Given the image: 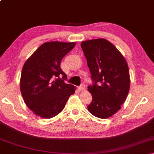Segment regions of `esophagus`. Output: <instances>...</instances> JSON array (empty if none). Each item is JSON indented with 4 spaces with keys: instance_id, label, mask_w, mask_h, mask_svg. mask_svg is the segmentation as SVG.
<instances>
[{
    "instance_id": "1",
    "label": "esophagus",
    "mask_w": 154,
    "mask_h": 154,
    "mask_svg": "<svg viewBox=\"0 0 154 154\" xmlns=\"http://www.w3.org/2000/svg\"><path fill=\"white\" fill-rule=\"evenodd\" d=\"M78 89H79V90H80V91H83V90H85V84H82L81 85H79V87H78Z\"/></svg>"
}]
</instances>
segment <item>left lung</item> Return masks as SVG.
I'll return each instance as SVG.
<instances>
[{"label": "left lung", "mask_w": 154, "mask_h": 154, "mask_svg": "<svg viewBox=\"0 0 154 154\" xmlns=\"http://www.w3.org/2000/svg\"><path fill=\"white\" fill-rule=\"evenodd\" d=\"M92 85L88 87L92 100L88 109L101 119L108 118L121 109L130 89L128 66L124 56L105 38L83 41Z\"/></svg>", "instance_id": "1"}]
</instances>
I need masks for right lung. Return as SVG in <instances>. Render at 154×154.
Instances as JSON below:
<instances>
[{"label": "right lung", "mask_w": 154, "mask_h": 154, "mask_svg": "<svg viewBox=\"0 0 154 154\" xmlns=\"http://www.w3.org/2000/svg\"><path fill=\"white\" fill-rule=\"evenodd\" d=\"M75 44L58 41L43 43L22 68V97L28 107L41 118L49 119L59 114L75 92L74 85L65 83L67 77L60 62Z\"/></svg>", "instance_id": "add662e5"}]
</instances>
